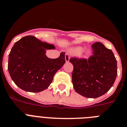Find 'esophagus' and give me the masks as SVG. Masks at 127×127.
<instances>
[{"mask_svg": "<svg viewBox=\"0 0 127 127\" xmlns=\"http://www.w3.org/2000/svg\"><path fill=\"white\" fill-rule=\"evenodd\" d=\"M65 60L66 62H69V60H70V57H69V54H65Z\"/></svg>", "mask_w": 127, "mask_h": 127, "instance_id": "obj_1", "label": "esophagus"}]
</instances>
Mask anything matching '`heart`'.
Returning a JSON list of instances; mask_svg holds the SVG:
<instances>
[{"label": "heart", "instance_id": "heart-1", "mask_svg": "<svg viewBox=\"0 0 127 127\" xmlns=\"http://www.w3.org/2000/svg\"><path fill=\"white\" fill-rule=\"evenodd\" d=\"M70 51L75 55H81L83 56H88L90 55L91 51L88 49H84L81 46H76L70 49Z\"/></svg>", "mask_w": 127, "mask_h": 127}]
</instances>
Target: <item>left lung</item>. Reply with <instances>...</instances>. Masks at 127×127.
Returning <instances> with one entry per match:
<instances>
[{
  "label": "left lung",
  "instance_id": "left-lung-1",
  "mask_svg": "<svg viewBox=\"0 0 127 127\" xmlns=\"http://www.w3.org/2000/svg\"><path fill=\"white\" fill-rule=\"evenodd\" d=\"M93 55L88 60L71 58L74 70L73 87L77 94L95 98L104 95L113 86L117 76V62L113 51L102 43L92 45Z\"/></svg>",
  "mask_w": 127,
  "mask_h": 127
}]
</instances>
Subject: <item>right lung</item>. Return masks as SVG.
Returning a JSON list of instances; mask_svg holds the SVG:
<instances>
[{"instance_id":"right-lung-1","label":"right lung","mask_w":127,"mask_h":127,"mask_svg":"<svg viewBox=\"0 0 127 127\" xmlns=\"http://www.w3.org/2000/svg\"><path fill=\"white\" fill-rule=\"evenodd\" d=\"M53 44L29 35L15 42L9 55L8 70L12 80L23 90L38 93L47 89L54 75L64 65L65 53L55 59L46 55Z\"/></svg>"}]
</instances>
